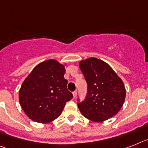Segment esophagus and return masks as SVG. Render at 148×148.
I'll list each match as a JSON object with an SVG mask.
<instances>
[{
    "mask_svg": "<svg viewBox=\"0 0 148 148\" xmlns=\"http://www.w3.org/2000/svg\"><path fill=\"white\" fill-rule=\"evenodd\" d=\"M77 95V91H74V92H73V96H74V97H76Z\"/></svg>",
    "mask_w": 148,
    "mask_h": 148,
    "instance_id": "34e87169",
    "label": "esophagus"
}]
</instances>
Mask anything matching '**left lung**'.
<instances>
[{"mask_svg":"<svg viewBox=\"0 0 148 148\" xmlns=\"http://www.w3.org/2000/svg\"><path fill=\"white\" fill-rule=\"evenodd\" d=\"M79 69L87 83L84 101L77 99L79 111L95 122L110 119L119 112L126 96L124 85L116 73L105 62L96 58L80 61Z\"/></svg>","mask_w":148,"mask_h":148,"instance_id":"obj_1","label":"left lung"}]
</instances>
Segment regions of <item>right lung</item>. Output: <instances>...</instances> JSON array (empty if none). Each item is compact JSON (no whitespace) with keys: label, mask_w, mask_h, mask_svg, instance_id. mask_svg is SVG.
Instances as JSON below:
<instances>
[{"label":"right lung","mask_w":148,"mask_h":148,"mask_svg":"<svg viewBox=\"0 0 148 148\" xmlns=\"http://www.w3.org/2000/svg\"><path fill=\"white\" fill-rule=\"evenodd\" d=\"M65 66L54 60L42 62L23 82L19 101L24 112L34 121L48 123L58 118L72 93L67 88Z\"/></svg>","instance_id":"1"}]
</instances>
